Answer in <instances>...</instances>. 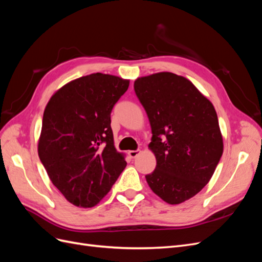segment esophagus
<instances>
[{"instance_id": "1", "label": "esophagus", "mask_w": 262, "mask_h": 262, "mask_svg": "<svg viewBox=\"0 0 262 262\" xmlns=\"http://www.w3.org/2000/svg\"><path fill=\"white\" fill-rule=\"evenodd\" d=\"M141 153V150L140 149H136V150H129V156L131 157V158H136L139 154Z\"/></svg>"}]
</instances>
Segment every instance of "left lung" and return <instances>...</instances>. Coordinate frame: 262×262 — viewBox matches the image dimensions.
Here are the masks:
<instances>
[{"label":"left lung","instance_id":"obj_1","mask_svg":"<svg viewBox=\"0 0 262 262\" xmlns=\"http://www.w3.org/2000/svg\"><path fill=\"white\" fill-rule=\"evenodd\" d=\"M134 91L153 134L148 147L156 167L147 184L165 202H185L210 181L223 154L215 109L191 82L170 72L139 77Z\"/></svg>","mask_w":262,"mask_h":262}]
</instances>
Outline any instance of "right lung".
Wrapping results in <instances>:
<instances>
[{"mask_svg": "<svg viewBox=\"0 0 262 262\" xmlns=\"http://www.w3.org/2000/svg\"><path fill=\"white\" fill-rule=\"evenodd\" d=\"M129 80L94 73L55 92L46 106L38 155L52 184L80 208L96 205L125 168L110 114Z\"/></svg>", "mask_w": 262, "mask_h": 262, "instance_id": "1", "label": "right lung"}]
</instances>
